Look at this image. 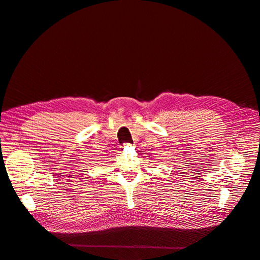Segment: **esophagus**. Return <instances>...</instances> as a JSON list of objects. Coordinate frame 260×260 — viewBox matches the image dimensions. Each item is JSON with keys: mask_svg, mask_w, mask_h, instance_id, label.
Wrapping results in <instances>:
<instances>
[{"mask_svg": "<svg viewBox=\"0 0 260 260\" xmlns=\"http://www.w3.org/2000/svg\"><path fill=\"white\" fill-rule=\"evenodd\" d=\"M123 147H124V148H128V147H132V144H128V143H126V144H124V145H123Z\"/></svg>", "mask_w": 260, "mask_h": 260, "instance_id": "obj_1", "label": "esophagus"}]
</instances>
